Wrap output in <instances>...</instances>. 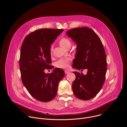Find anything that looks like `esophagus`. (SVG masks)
Listing matches in <instances>:
<instances>
[{"instance_id":"1","label":"esophagus","mask_w":127,"mask_h":127,"mask_svg":"<svg viewBox=\"0 0 127 127\" xmlns=\"http://www.w3.org/2000/svg\"><path fill=\"white\" fill-rule=\"evenodd\" d=\"M69 72H70V71H67V70H65V73L66 74L69 73Z\"/></svg>"}]
</instances>
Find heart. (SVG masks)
<instances>
[{
    "label": "heart",
    "mask_w": 127,
    "mask_h": 127,
    "mask_svg": "<svg viewBox=\"0 0 127 127\" xmlns=\"http://www.w3.org/2000/svg\"><path fill=\"white\" fill-rule=\"evenodd\" d=\"M59 44L61 47L65 49L70 48L71 46V40L67 37H63L59 40ZM53 51V46L50 47V53H52ZM70 58H62L59 59L55 63V66L57 68L62 69L68 68L69 66L71 61Z\"/></svg>",
    "instance_id": "heart-1"
}]
</instances>
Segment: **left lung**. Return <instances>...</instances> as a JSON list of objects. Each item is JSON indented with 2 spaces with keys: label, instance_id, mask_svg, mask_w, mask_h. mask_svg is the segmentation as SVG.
<instances>
[{
  "label": "left lung",
  "instance_id": "obj_1",
  "mask_svg": "<svg viewBox=\"0 0 127 127\" xmlns=\"http://www.w3.org/2000/svg\"><path fill=\"white\" fill-rule=\"evenodd\" d=\"M66 34L77 44L72 67L82 71L88 70L86 75L73 72L76 75L73 93L79 99L90 100L99 92L105 81L107 60L103 45L97 34L88 27L74 28Z\"/></svg>",
  "mask_w": 127,
  "mask_h": 127
}]
</instances>
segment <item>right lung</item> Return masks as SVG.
Listing matches in <instances>:
<instances>
[{
  "label": "right lung",
  "mask_w": 127,
  "mask_h": 127,
  "mask_svg": "<svg viewBox=\"0 0 127 127\" xmlns=\"http://www.w3.org/2000/svg\"><path fill=\"white\" fill-rule=\"evenodd\" d=\"M63 29H41L27 35L22 43L19 65L23 85L30 94L42 102H48L56 95L59 82L64 78L62 69H54L50 74L45 69H52L51 44Z\"/></svg>",
  "instance_id": "obj_1"
}]
</instances>
